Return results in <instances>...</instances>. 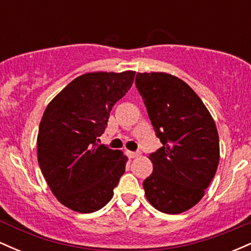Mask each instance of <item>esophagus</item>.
I'll use <instances>...</instances> for the list:
<instances>
[{"instance_id":"1","label":"esophagus","mask_w":251,"mask_h":251,"mask_svg":"<svg viewBox=\"0 0 251 251\" xmlns=\"http://www.w3.org/2000/svg\"><path fill=\"white\" fill-rule=\"evenodd\" d=\"M127 153V155L129 158H135L138 157V155H140V152H132V151H127L126 152Z\"/></svg>"}]
</instances>
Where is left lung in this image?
Instances as JSON below:
<instances>
[{
  "label": "left lung",
  "instance_id": "obj_1",
  "mask_svg": "<svg viewBox=\"0 0 251 251\" xmlns=\"http://www.w3.org/2000/svg\"><path fill=\"white\" fill-rule=\"evenodd\" d=\"M135 85L163 146L149 159L153 171L144 180L145 196L165 214H181L203 198L220 163L214 118L201 98L179 77L137 73Z\"/></svg>",
  "mask_w": 251,
  "mask_h": 251
}]
</instances>
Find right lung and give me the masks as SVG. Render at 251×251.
<instances>
[{
	"label": "right lung",
	"instance_id": "right-lung-1",
	"mask_svg": "<svg viewBox=\"0 0 251 251\" xmlns=\"http://www.w3.org/2000/svg\"><path fill=\"white\" fill-rule=\"evenodd\" d=\"M134 71L75 77L46 107L37 133V162L60 203L80 214L105 206L125 172L120 150L97 145L109 112L131 88ZM99 140V139H98Z\"/></svg>",
	"mask_w": 251,
	"mask_h": 251
}]
</instances>
